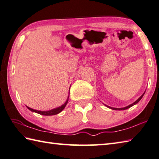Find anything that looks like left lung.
Returning a JSON list of instances; mask_svg holds the SVG:
<instances>
[{
  "mask_svg": "<svg viewBox=\"0 0 159 159\" xmlns=\"http://www.w3.org/2000/svg\"><path fill=\"white\" fill-rule=\"evenodd\" d=\"M145 94V92L143 93V94L141 96H140V97L137 99V100H136L135 102H134L132 104H131V105H128V106H127V107H122V108H114V107H109V106H107V105H106V106L107 107H109V108H110V109H111V110H127V109H128V108H129V107H132L133 105H136V103H138V102L141 101V99L143 98V95Z\"/></svg>",
  "mask_w": 159,
  "mask_h": 159,
  "instance_id": "1",
  "label": "left lung"
}]
</instances>
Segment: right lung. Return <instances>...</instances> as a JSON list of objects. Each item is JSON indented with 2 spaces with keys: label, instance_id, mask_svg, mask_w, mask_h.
<instances>
[{
  "label": "right lung",
  "instance_id": "add662e5",
  "mask_svg": "<svg viewBox=\"0 0 159 159\" xmlns=\"http://www.w3.org/2000/svg\"><path fill=\"white\" fill-rule=\"evenodd\" d=\"M68 99H69V96H68V98L67 99L66 102H65L63 105H61V106H60V107H57V108H55V109H53V110H49V111H39V110H34V109H32V108H30V107H27V106H26V107L28 109H29L30 111H33V112L38 113V114H41V115H44V116H52V115L58 114V113H60L61 111H62L64 110V108L65 107V106H66V105H67V102H68Z\"/></svg>",
  "mask_w": 159,
  "mask_h": 159
}]
</instances>
